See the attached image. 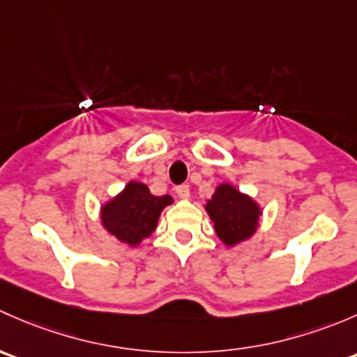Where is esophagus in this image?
Wrapping results in <instances>:
<instances>
[{
  "label": "esophagus",
  "instance_id": "obj_1",
  "mask_svg": "<svg viewBox=\"0 0 357 357\" xmlns=\"http://www.w3.org/2000/svg\"><path fill=\"white\" fill-rule=\"evenodd\" d=\"M175 192H177V196L180 197V199H187V197L190 196V189L187 183H182V185L175 187Z\"/></svg>",
  "mask_w": 357,
  "mask_h": 357
}]
</instances>
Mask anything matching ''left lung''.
<instances>
[{
  "label": "left lung",
  "instance_id": "obj_1",
  "mask_svg": "<svg viewBox=\"0 0 357 357\" xmlns=\"http://www.w3.org/2000/svg\"><path fill=\"white\" fill-rule=\"evenodd\" d=\"M206 211L215 222L216 235L227 245H234L251 237L261 215L258 204L251 197L241 194L229 183H223L216 189L206 204Z\"/></svg>",
  "mask_w": 357,
  "mask_h": 357
}]
</instances>
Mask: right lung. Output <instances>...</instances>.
Masks as SVG:
<instances>
[{"instance_id": "obj_1", "label": "right lung", "mask_w": 357, "mask_h": 357, "mask_svg": "<svg viewBox=\"0 0 357 357\" xmlns=\"http://www.w3.org/2000/svg\"><path fill=\"white\" fill-rule=\"evenodd\" d=\"M168 204L170 196H153L148 185L130 182L122 194L102 206V225L119 241L137 245L154 232L161 209Z\"/></svg>"}]
</instances>
